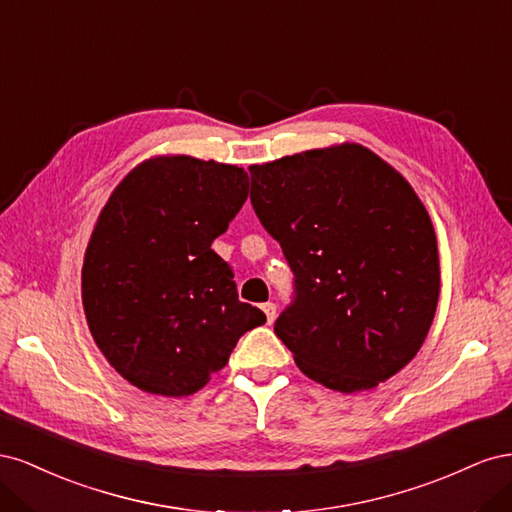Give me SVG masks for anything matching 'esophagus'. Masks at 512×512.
<instances>
[{"label":"esophagus","instance_id":"obj_1","mask_svg":"<svg viewBox=\"0 0 512 512\" xmlns=\"http://www.w3.org/2000/svg\"><path fill=\"white\" fill-rule=\"evenodd\" d=\"M262 312H265V316H267V322L271 324L273 320H275V312H277V307H275V303H262Z\"/></svg>","mask_w":512,"mask_h":512}]
</instances>
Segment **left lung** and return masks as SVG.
<instances>
[{
  "label": "left lung",
  "instance_id": "1",
  "mask_svg": "<svg viewBox=\"0 0 512 512\" xmlns=\"http://www.w3.org/2000/svg\"><path fill=\"white\" fill-rule=\"evenodd\" d=\"M252 207L282 245L294 301L275 335L307 378L374 389L421 350L440 297L431 218L412 185L363 145L250 166Z\"/></svg>",
  "mask_w": 512,
  "mask_h": 512
}]
</instances>
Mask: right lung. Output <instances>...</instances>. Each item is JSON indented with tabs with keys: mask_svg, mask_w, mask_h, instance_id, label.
I'll list each match as a JSON object with an SVG mask.
<instances>
[{
	"mask_svg": "<svg viewBox=\"0 0 512 512\" xmlns=\"http://www.w3.org/2000/svg\"><path fill=\"white\" fill-rule=\"evenodd\" d=\"M239 166L158 156L123 177L85 252L83 309L100 352L136 389H203L239 337L267 322L241 303L230 265L211 250L247 198Z\"/></svg>",
	"mask_w": 512,
	"mask_h": 512,
	"instance_id": "obj_1",
	"label": "right lung"
}]
</instances>
